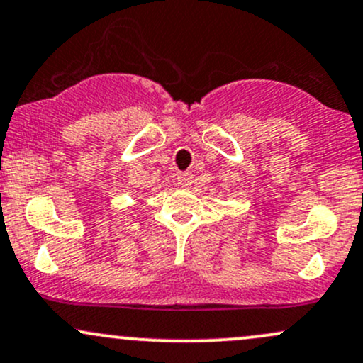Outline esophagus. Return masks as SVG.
<instances>
[{
  "instance_id": "esophagus-1",
  "label": "esophagus",
  "mask_w": 363,
  "mask_h": 363,
  "mask_svg": "<svg viewBox=\"0 0 363 363\" xmlns=\"http://www.w3.org/2000/svg\"><path fill=\"white\" fill-rule=\"evenodd\" d=\"M177 182H178V185H180V186H189V185H191V182H194V174H191V173H180L177 177Z\"/></svg>"
}]
</instances>
